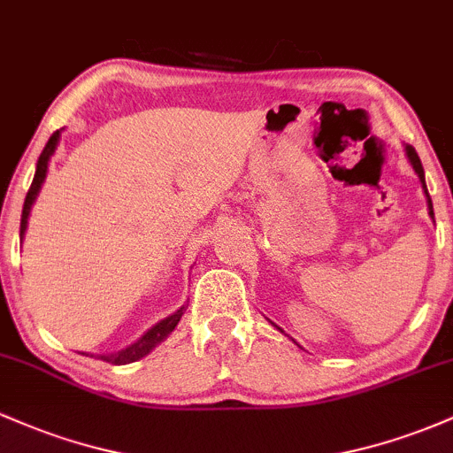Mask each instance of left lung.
Masks as SVG:
<instances>
[{
    "mask_svg": "<svg viewBox=\"0 0 453 453\" xmlns=\"http://www.w3.org/2000/svg\"><path fill=\"white\" fill-rule=\"evenodd\" d=\"M404 152H406V158H409V163L412 165V170H415V173L417 176H419V182H421V188H424V193H426V202H428V215H430V219L432 221H434V211H432V200H430V196H428V187H426V173H424V167H421V161H419V157H417V152H415V148L412 146H409V143H404ZM273 326H277L275 322H271ZM277 331H281L280 326H277ZM283 333V331H281ZM283 335H286V333H283ZM290 337V335H288ZM292 340V337H290ZM295 342V340H292ZM296 344V342H295ZM299 346V344H296Z\"/></svg>",
    "mask_w": 453,
    "mask_h": 453,
    "instance_id": "left-lung-1",
    "label": "left lung"
}]
</instances>
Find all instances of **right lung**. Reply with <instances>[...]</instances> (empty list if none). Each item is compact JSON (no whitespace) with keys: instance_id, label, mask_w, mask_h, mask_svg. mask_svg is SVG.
Returning <instances> with one entry per match:
<instances>
[{"instance_id":"right-lung-1","label":"right lung","mask_w":453,"mask_h":453,"mask_svg":"<svg viewBox=\"0 0 453 453\" xmlns=\"http://www.w3.org/2000/svg\"><path fill=\"white\" fill-rule=\"evenodd\" d=\"M59 137H62V131H56L51 137H49L47 146H44V150L41 152V157H38V163H36V173H34V180H32V187H29L27 191V197H25V203H23V215H21V242H23V236H25V230H27V219H29V212H32V206L34 202H36L38 193H41L42 188V182L44 178H47V172H49V161H51V157L56 154L58 150V143H59ZM187 311V305H182L180 310L173 311L172 316L163 318V320H158L157 325H152L150 329L143 333L139 340L133 342L131 346L122 348V350L118 352H111V355H98L103 361H107V364H113V365H127V364H133V361L142 359V357H146L148 352H152L154 348L161 344L163 340H167L170 337V333L176 329L178 322H180L182 314Z\"/></svg>"}]
</instances>
